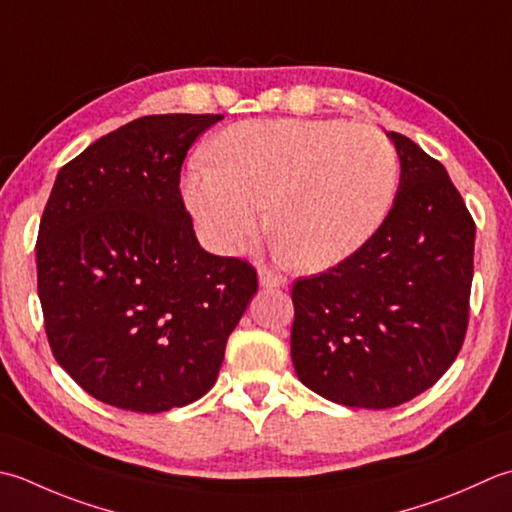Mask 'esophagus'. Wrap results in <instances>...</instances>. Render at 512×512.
<instances>
[{
  "mask_svg": "<svg viewBox=\"0 0 512 512\" xmlns=\"http://www.w3.org/2000/svg\"><path fill=\"white\" fill-rule=\"evenodd\" d=\"M259 284H262L264 288H284L288 284V279H286V275L275 273V270L262 266L259 268Z\"/></svg>",
  "mask_w": 512,
  "mask_h": 512,
  "instance_id": "obj_1",
  "label": "esophagus"
}]
</instances>
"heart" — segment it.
Here are the masks:
<instances>
[{"label":"heart","mask_w":512,"mask_h":512,"mask_svg":"<svg viewBox=\"0 0 512 512\" xmlns=\"http://www.w3.org/2000/svg\"><path fill=\"white\" fill-rule=\"evenodd\" d=\"M210 164L190 168L184 202L204 237L239 253L270 226L290 264L324 270L384 224L399 184L395 146L342 119H248L219 130Z\"/></svg>","instance_id":"b5f03b06"}]
</instances>
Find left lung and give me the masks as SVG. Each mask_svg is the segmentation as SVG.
<instances>
[{
    "instance_id": "left-lung-1",
    "label": "left lung",
    "mask_w": 512,
    "mask_h": 512,
    "mask_svg": "<svg viewBox=\"0 0 512 512\" xmlns=\"http://www.w3.org/2000/svg\"><path fill=\"white\" fill-rule=\"evenodd\" d=\"M402 162L384 224L326 273L293 284L290 357L330 402L393 408L424 393L462 350L475 222L446 168L386 133Z\"/></svg>"
}]
</instances>
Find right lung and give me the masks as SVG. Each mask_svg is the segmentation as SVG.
Here are the masks:
<instances>
[{
    "label": "right lung",
    "instance_id": "add662e5",
    "mask_svg": "<svg viewBox=\"0 0 512 512\" xmlns=\"http://www.w3.org/2000/svg\"><path fill=\"white\" fill-rule=\"evenodd\" d=\"M222 117H139L57 173L37 295L57 364L99 402L164 413L206 395L257 293L253 266L199 246L179 190L188 148Z\"/></svg>",
    "mask_w": 512,
    "mask_h": 512
}]
</instances>
